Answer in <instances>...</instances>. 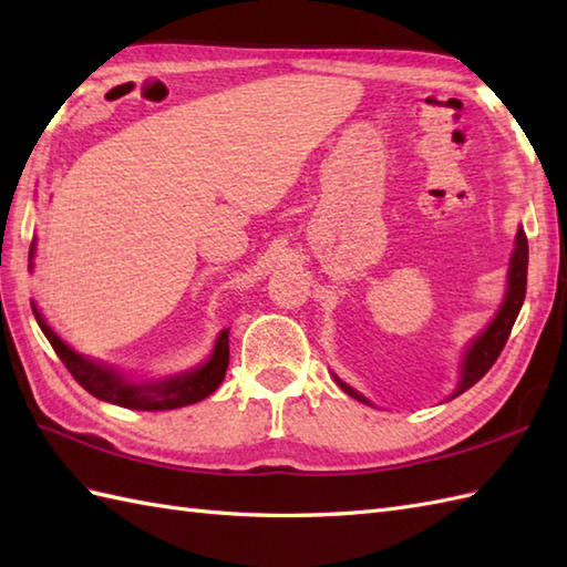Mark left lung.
<instances>
[{"label":"left lung","mask_w":567,"mask_h":567,"mask_svg":"<svg viewBox=\"0 0 567 567\" xmlns=\"http://www.w3.org/2000/svg\"><path fill=\"white\" fill-rule=\"evenodd\" d=\"M526 268H528V240L526 234L519 231L516 236V248H514V256H512V268H509V290L507 297H504V305L499 309V315L495 317V321L489 323L487 331L480 336V339L470 346L467 358H465V365H463V378L461 384H457V390L453 396L463 394L465 390L473 388V384L485 378V372L497 363V358L502 353V348L507 346V339L512 333V327L516 317H519L522 305H524V297H526ZM336 382L341 384V390L348 392L351 396H355L358 402H365L368 400L363 394H358L355 390L348 388L339 378Z\"/></svg>","instance_id":"obj_1"}]
</instances>
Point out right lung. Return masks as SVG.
<instances>
[{
    "mask_svg": "<svg viewBox=\"0 0 567 567\" xmlns=\"http://www.w3.org/2000/svg\"><path fill=\"white\" fill-rule=\"evenodd\" d=\"M33 258V244L29 250V260ZM33 317L39 321L41 331L45 333V339L51 341L53 351L58 358L63 360V365L70 370V375L75 378L84 390H87L92 396L97 400L112 402L126 409H141V412H163V409H177V406H187L195 404L204 396H209L216 388H219L226 368H228V329L221 331L219 341L214 346V355L204 363L202 368L185 372V375L165 380V382H155V384H131L124 378H118L114 370H106L102 365L90 363L87 358H80L72 348H68L63 341L58 339L53 329L48 327L43 317L39 315L35 305H31Z\"/></svg>",
    "mask_w": 567,
    "mask_h": 567,
    "instance_id": "obj_1",
    "label": "right lung"
}]
</instances>
